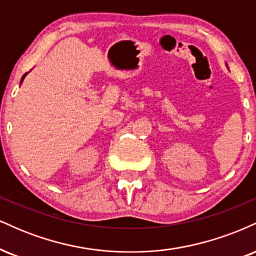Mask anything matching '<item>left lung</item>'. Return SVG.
<instances>
[{"label": "left lung", "mask_w": 256, "mask_h": 256, "mask_svg": "<svg viewBox=\"0 0 256 256\" xmlns=\"http://www.w3.org/2000/svg\"><path fill=\"white\" fill-rule=\"evenodd\" d=\"M225 64H226V67H228V64H226V62H225Z\"/></svg>", "instance_id": "left-lung-1"}]
</instances>
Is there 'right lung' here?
<instances>
[{
    "label": "right lung",
    "instance_id": "add662e5",
    "mask_svg": "<svg viewBox=\"0 0 256 256\" xmlns=\"http://www.w3.org/2000/svg\"><path fill=\"white\" fill-rule=\"evenodd\" d=\"M26 74H28V73H25V74L22 76V80H20V84H22V82H24V79H25V77H26Z\"/></svg>",
    "mask_w": 256,
    "mask_h": 256
}]
</instances>
